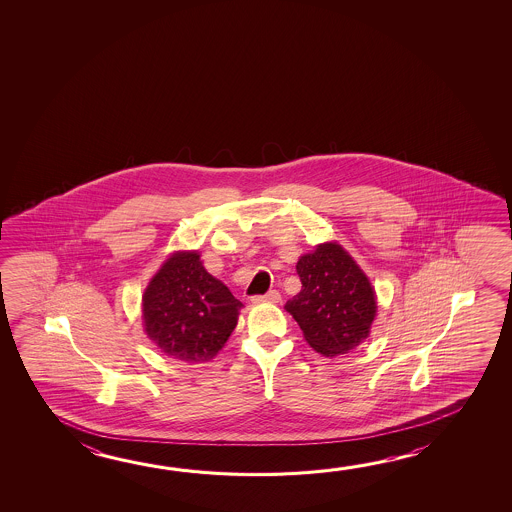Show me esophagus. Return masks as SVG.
<instances>
[{"label": "esophagus", "instance_id": "obj_1", "mask_svg": "<svg viewBox=\"0 0 512 512\" xmlns=\"http://www.w3.org/2000/svg\"><path fill=\"white\" fill-rule=\"evenodd\" d=\"M253 304H264V302H269V304H278L280 302V293L278 291H268L266 295H255L252 296Z\"/></svg>", "mask_w": 512, "mask_h": 512}]
</instances>
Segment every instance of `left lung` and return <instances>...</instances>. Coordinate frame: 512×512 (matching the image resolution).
Masks as SVG:
<instances>
[{
    "instance_id": "left-lung-1",
    "label": "left lung",
    "mask_w": 512,
    "mask_h": 512,
    "mask_svg": "<svg viewBox=\"0 0 512 512\" xmlns=\"http://www.w3.org/2000/svg\"><path fill=\"white\" fill-rule=\"evenodd\" d=\"M302 282L287 300L307 343L323 356L356 349L370 334L376 318V291L363 269L338 243H323L296 262Z\"/></svg>"
}]
</instances>
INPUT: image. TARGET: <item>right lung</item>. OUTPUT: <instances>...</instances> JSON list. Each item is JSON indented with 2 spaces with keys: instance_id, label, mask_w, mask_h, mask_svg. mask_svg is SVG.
Instances as JSON below:
<instances>
[{
  "instance_id": "add662e5",
  "label": "right lung",
  "mask_w": 512,
  "mask_h": 512,
  "mask_svg": "<svg viewBox=\"0 0 512 512\" xmlns=\"http://www.w3.org/2000/svg\"><path fill=\"white\" fill-rule=\"evenodd\" d=\"M243 304L208 273L198 252H176L142 298L147 336L169 358L205 363L225 347Z\"/></svg>"
}]
</instances>
